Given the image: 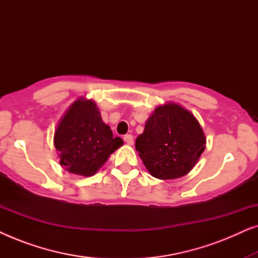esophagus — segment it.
<instances>
[{
  "instance_id": "1",
  "label": "esophagus",
  "mask_w": 258,
  "mask_h": 258,
  "mask_svg": "<svg viewBox=\"0 0 258 258\" xmlns=\"http://www.w3.org/2000/svg\"><path fill=\"white\" fill-rule=\"evenodd\" d=\"M124 142L126 144H129V146H133V144H134V137H133V135H125L124 136Z\"/></svg>"
}]
</instances>
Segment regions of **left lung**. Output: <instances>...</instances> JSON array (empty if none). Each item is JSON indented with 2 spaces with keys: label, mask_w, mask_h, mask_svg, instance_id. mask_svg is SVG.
<instances>
[{
  "label": "left lung",
  "mask_w": 258,
  "mask_h": 258,
  "mask_svg": "<svg viewBox=\"0 0 258 258\" xmlns=\"http://www.w3.org/2000/svg\"><path fill=\"white\" fill-rule=\"evenodd\" d=\"M135 147L151 176L175 179L195 167L206 149V136L191 112L170 102L155 109Z\"/></svg>",
  "instance_id": "8db88e82"
}]
</instances>
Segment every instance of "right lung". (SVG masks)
Segmentation results:
<instances>
[{
  "mask_svg": "<svg viewBox=\"0 0 258 258\" xmlns=\"http://www.w3.org/2000/svg\"><path fill=\"white\" fill-rule=\"evenodd\" d=\"M59 163L72 174L93 176L123 144L102 121L93 100L80 97L59 119L54 135Z\"/></svg>",
  "mask_w": 258,
  "mask_h": 258,
  "instance_id": "right-lung-1",
  "label": "right lung"
}]
</instances>
